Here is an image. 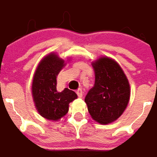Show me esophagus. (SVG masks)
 Returning a JSON list of instances; mask_svg holds the SVG:
<instances>
[{
    "label": "esophagus",
    "mask_w": 157,
    "mask_h": 157,
    "mask_svg": "<svg viewBox=\"0 0 157 157\" xmlns=\"http://www.w3.org/2000/svg\"><path fill=\"white\" fill-rule=\"evenodd\" d=\"M76 93H77L78 97H80V98H82V95H83V93H82V89H78V90H77V92H76Z\"/></svg>",
    "instance_id": "obj_1"
}]
</instances>
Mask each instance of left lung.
Wrapping results in <instances>:
<instances>
[{"label":"left lung","mask_w":157,"mask_h":157,"mask_svg":"<svg viewBox=\"0 0 157 157\" xmlns=\"http://www.w3.org/2000/svg\"><path fill=\"white\" fill-rule=\"evenodd\" d=\"M92 65L95 82L84 101L93 121L106 125L117 121L125 111L130 99V85L114 59L101 56Z\"/></svg>","instance_id":"obj_1"}]
</instances>
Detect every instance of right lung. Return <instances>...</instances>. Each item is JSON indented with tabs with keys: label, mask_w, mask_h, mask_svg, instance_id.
<instances>
[{
	"label": "right lung",
	"mask_w": 157,
	"mask_h": 157,
	"mask_svg": "<svg viewBox=\"0 0 157 157\" xmlns=\"http://www.w3.org/2000/svg\"><path fill=\"white\" fill-rule=\"evenodd\" d=\"M65 64L64 59L51 52L38 63L33 75L31 93L35 107L48 121L62 119L69 110V103L77 99V94L68 88L61 92L56 89L57 75Z\"/></svg>",
	"instance_id": "add662e5"
}]
</instances>
